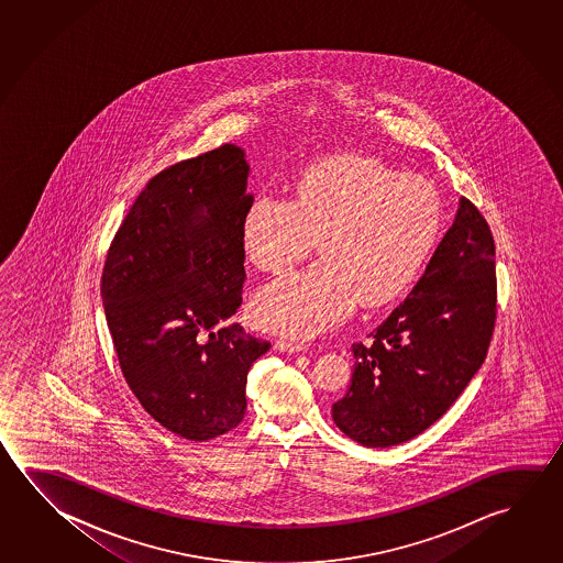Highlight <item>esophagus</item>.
I'll use <instances>...</instances> for the list:
<instances>
[{"label": "esophagus", "instance_id": "esophagus-1", "mask_svg": "<svg viewBox=\"0 0 563 563\" xmlns=\"http://www.w3.org/2000/svg\"><path fill=\"white\" fill-rule=\"evenodd\" d=\"M275 347L278 351H286V353H298V351H305V343H300V341H288V340H277L275 343Z\"/></svg>", "mask_w": 563, "mask_h": 563}]
</instances>
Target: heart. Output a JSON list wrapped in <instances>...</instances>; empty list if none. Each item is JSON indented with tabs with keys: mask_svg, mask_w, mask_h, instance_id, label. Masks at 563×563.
<instances>
[{
	"mask_svg": "<svg viewBox=\"0 0 563 563\" xmlns=\"http://www.w3.org/2000/svg\"><path fill=\"white\" fill-rule=\"evenodd\" d=\"M442 225L440 196L426 178L377 158L340 155L308 166L295 200L257 196L243 216V247L258 268L283 275L318 241L323 258L258 290V328L310 338L357 305L380 308L415 283Z\"/></svg>",
	"mask_w": 563,
	"mask_h": 563,
	"instance_id": "heart-1",
	"label": "heart"
}]
</instances>
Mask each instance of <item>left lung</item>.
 Returning <instances> with one entry per match:
<instances>
[{"label": "left lung", "instance_id": "left-lung-1", "mask_svg": "<svg viewBox=\"0 0 563 563\" xmlns=\"http://www.w3.org/2000/svg\"><path fill=\"white\" fill-rule=\"evenodd\" d=\"M497 320L495 240L475 203L455 222L405 302L353 343L347 395L333 422L367 448L408 442L440 420L487 357Z\"/></svg>", "mask_w": 563, "mask_h": 563}]
</instances>
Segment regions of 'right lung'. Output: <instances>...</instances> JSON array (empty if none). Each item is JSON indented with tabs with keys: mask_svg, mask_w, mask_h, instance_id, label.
Segmentation results:
<instances>
[{
	"mask_svg": "<svg viewBox=\"0 0 563 563\" xmlns=\"http://www.w3.org/2000/svg\"><path fill=\"white\" fill-rule=\"evenodd\" d=\"M250 165L235 145L161 170L111 241L102 300L121 373L148 415L192 442L240 424L271 343L228 323L245 283Z\"/></svg>",
	"mask_w": 563,
	"mask_h": 563,
	"instance_id": "1",
	"label": "right lung"
}]
</instances>
